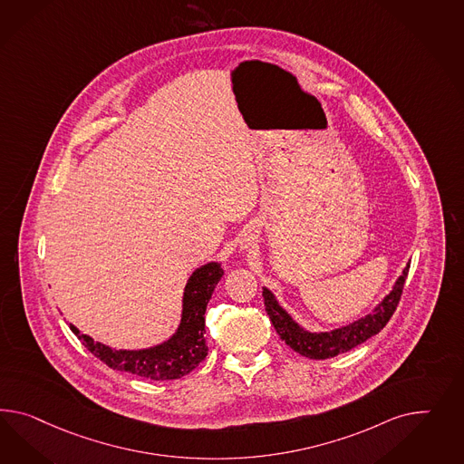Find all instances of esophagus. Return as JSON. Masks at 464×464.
I'll list each match as a JSON object with an SVG mask.
<instances>
[{
    "label": "esophagus",
    "instance_id": "esophagus-1",
    "mask_svg": "<svg viewBox=\"0 0 464 464\" xmlns=\"http://www.w3.org/2000/svg\"><path fill=\"white\" fill-rule=\"evenodd\" d=\"M248 248H250V239H241L239 250H248Z\"/></svg>",
    "mask_w": 464,
    "mask_h": 464
}]
</instances>
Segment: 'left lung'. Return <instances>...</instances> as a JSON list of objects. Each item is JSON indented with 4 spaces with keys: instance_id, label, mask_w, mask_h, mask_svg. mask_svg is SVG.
Wrapping results in <instances>:
<instances>
[{
    "instance_id": "1",
    "label": "left lung",
    "mask_w": 464,
    "mask_h": 464,
    "mask_svg": "<svg viewBox=\"0 0 464 464\" xmlns=\"http://www.w3.org/2000/svg\"><path fill=\"white\" fill-rule=\"evenodd\" d=\"M409 266L411 265L407 264L401 276L397 278L392 292L383 297V301L375 305L372 313L360 317L354 323L333 331H324V333L307 331L278 304L276 294L266 287H264L265 311L268 314L278 336L282 341H285V344L292 350L297 351L299 354L311 360L333 358L341 353L356 348L358 344L375 336L387 326L390 317L393 315L401 301V288L409 274Z\"/></svg>"
}]
</instances>
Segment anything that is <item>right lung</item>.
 Here are the masks:
<instances>
[{"mask_svg":"<svg viewBox=\"0 0 464 464\" xmlns=\"http://www.w3.org/2000/svg\"><path fill=\"white\" fill-rule=\"evenodd\" d=\"M225 272L219 262H209L196 268L184 288L182 314L176 333L150 348L114 350L82 334L74 324L69 326L81 343L110 368L149 380H176L190 373L208 356L204 314Z\"/></svg>","mask_w":464,"mask_h":464,"instance_id":"right-lung-1","label":"right lung"}]
</instances>
